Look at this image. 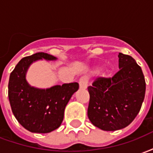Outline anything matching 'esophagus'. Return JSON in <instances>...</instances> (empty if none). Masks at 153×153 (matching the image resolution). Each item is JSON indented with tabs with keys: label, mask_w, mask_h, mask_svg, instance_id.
I'll return each instance as SVG.
<instances>
[{
	"label": "esophagus",
	"mask_w": 153,
	"mask_h": 153,
	"mask_svg": "<svg viewBox=\"0 0 153 153\" xmlns=\"http://www.w3.org/2000/svg\"><path fill=\"white\" fill-rule=\"evenodd\" d=\"M79 88L81 89H86L87 87H88V79L86 78L83 77L79 79Z\"/></svg>",
	"instance_id": "obj_1"
}]
</instances>
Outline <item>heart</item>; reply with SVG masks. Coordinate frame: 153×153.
<instances>
[{
    "label": "heart",
    "mask_w": 153,
    "mask_h": 153,
    "mask_svg": "<svg viewBox=\"0 0 153 153\" xmlns=\"http://www.w3.org/2000/svg\"><path fill=\"white\" fill-rule=\"evenodd\" d=\"M97 69H100V68H97Z\"/></svg>",
    "instance_id": "b5f03b06"
}]
</instances>
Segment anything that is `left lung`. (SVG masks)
Segmentation results:
<instances>
[{
    "instance_id": "1",
    "label": "left lung",
    "mask_w": 153,
    "mask_h": 153,
    "mask_svg": "<svg viewBox=\"0 0 153 153\" xmlns=\"http://www.w3.org/2000/svg\"><path fill=\"white\" fill-rule=\"evenodd\" d=\"M119 70L112 78H98L88 88V116L105 131L125 128L141 109L146 83L141 67L128 55L119 53Z\"/></svg>"
}]
</instances>
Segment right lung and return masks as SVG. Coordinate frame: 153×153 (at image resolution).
Here are the masks:
<instances>
[{"label": "right lung", "instance_id": "add662e5", "mask_svg": "<svg viewBox=\"0 0 153 153\" xmlns=\"http://www.w3.org/2000/svg\"><path fill=\"white\" fill-rule=\"evenodd\" d=\"M40 60H56V57L38 52L20 60L10 75L8 96L12 112L19 123L32 133L47 134L59 128L67 103L79 89V83H64L49 88L31 86L26 74L32 64Z\"/></svg>", "mask_w": 153, "mask_h": 153}]
</instances>
